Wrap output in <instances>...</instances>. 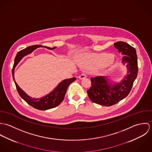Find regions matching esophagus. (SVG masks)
<instances>
[{
	"label": "esophagus",
	"instance_id": "esophagus-1",
	"mask_svg": "<svg viewBox=\"0 0 152 152\" xmlns=\"http://www.w3.org/2000/svg\"><path fill=\"white\" fill-rule=\"evenodd\" d=\"M86 77H87V75H86V74H81L80 75L79 77H78L79 79H80V80H83V79L86 78Z\"/></svg>",
	"mask_w": 152,
	"mask_h": 152
}]
</instances>
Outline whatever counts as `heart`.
Segmentation results:
<instances>
[{"label": "heart", "mask_w": 152, "mask_h": 152, "mask_svg": "<svg viewBox=\"0 0 152 152\" xmlns=\"http://www.w3.org/2000/svg\"><path fill=\"white\" fill-rule=\"evenodd\" d=\"M114 59L112 54H102L99 56H94L89 53H84L81 54L79 58V63L85 67H89L101 63L109 65L111 64Z\"/></svg>", "instance_id": "1"}]
</instances>
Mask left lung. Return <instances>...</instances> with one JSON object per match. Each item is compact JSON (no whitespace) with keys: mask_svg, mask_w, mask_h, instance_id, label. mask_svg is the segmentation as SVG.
<instances>
[{"mask_svg":"<svg viewBox=\"0 0 152 152\" xmlns=\"http://www.w3.org/2000/svg\"><path fill=\"white\" fill-rule=\"evenodd\" d=\"M113 45L124 56L122 63L126 65V75L118 83L110 81L107 77H92L91 87L87 91L92 102L107 107L116 104L128 95L138 72L135 48L124 42H118Z\"/></svg>","mask_w":152,"mask_h":152,"instance_id":"8db88e82","label":"left lung"}]
</instances>
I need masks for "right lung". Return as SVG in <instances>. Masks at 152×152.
<instances>
[{
    "mask_svg": "<svg viewBox=\"0 0 152 152\" xmlns=\"http://www.w3.org/2000/svg\"><path fill=\"white\" fill-rule=\"evenodd\" d=\"M39 47H45L48 50H54L56 48V47L50 48L46 46H42L41 45H34L29 46L18 52L15 59V63L12 69V76L18 92L21 98L32 107L39 110H44L55 108L62 102L64 98L68 87L70 84H71L76 80V78L73 77L71 78L64 80L61 83H60L50 93L40 98H34L28 95L16 83L14 77L15 69L16 65L18 64V63L21 61V60L24 56L31 54L37 48Z\"/></svg>",
    "mask_w": 152,
    "mask_h": 152,
    "instance_id": "1",
    "label": "right lung"
}]
</instances>
